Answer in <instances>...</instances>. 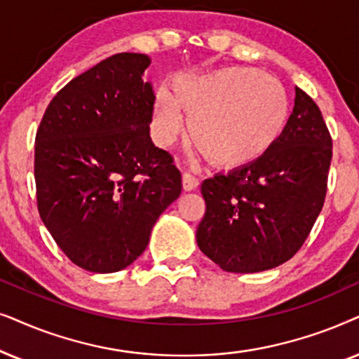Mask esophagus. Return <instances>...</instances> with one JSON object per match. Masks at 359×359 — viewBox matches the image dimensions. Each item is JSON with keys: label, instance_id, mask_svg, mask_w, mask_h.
Returning a JSON list of instances; mask_svg holds the SVG:
<instances>
[{"label": "esophagus", "instance_id": "obj_1", "mask_svg": "<svg viewBox=\"0 0 359 359\" xmlns=\"http://www.w3.org/2000/svg\"><path fill=\"white\" fill-rule=\"evenodd\" d=\"M182 185H184V190H195L198 187V179L195 177L194 174H190V172H184L182 174Z\"/></svg>", "mask_w": 359, "mask_h": 359}]
</instances>
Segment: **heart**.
I'll list each match as a JSON object with an SVG mask.
<instances>
[{"label": "heart", "instance_id": "heart-1", "mask_svg": "<svg viewBox=\"0 0 359 359\" xmlns=\"http://www.w3.org/2000/svg\"><path fill=\"white\" fill-rule=\"evenodd\" d=\"M215 165L236 167L256 161L276 144L289 121V98L274 76L246 67L182 76L174 97H156V137L169 146L184 131Z\"/></svg>", "mask_w": 359, "mask_h": 359}]
</instances>
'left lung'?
<instances>
[{"instance_id":"left-lung-1","label":"left lung","mask_w":359,"mask_h":359,"mask_svg":"<svg viewBox=\"0 0 359 359\" xmlns=\"http://www.w3.org/2000/svg\"><path fill=\"white\" fill-rule=\"evenodd\" d=\"M332 136L322 111L295 87L283 136L250 164L202 182L197 245L226 272H261L289 261L322 212Z\"/></svg>"}]
</instances>
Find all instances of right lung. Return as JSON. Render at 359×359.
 Instances as JSON below:
<instances>
[{
    "mask_svg": "<svg viewBox=\"0 0 359 359\" xmlns=\"http://www.w3.org/2000/svg\"><path fill=\"white\" fill-rule=\"evenodd\" d=\"M151 59L121 52L70 80L36 135L37 210L65 256L116 272L144 252L152 226L182 192L174 157L154 146Z\"/></svg>",
    "mask_w": 359,
    "mask_h": 359,
    "instance_id": "obj_1",
    "label": "right lung"
}]
</instances>
